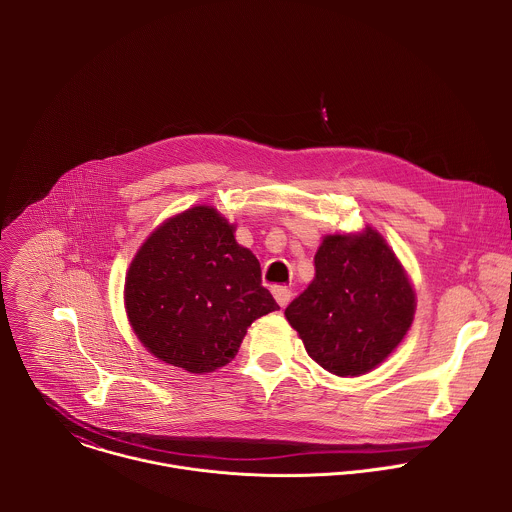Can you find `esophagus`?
<instances>
[{"label":"esophagus","instance_id":"obj_1","mask_svg":"<svg viewBox=\"0 0 512 512\" xmlns=\"http://www.w3.org/2000/svg\"><path fill=\"white\" fill-rule=\"evenodd\" d=\"M274 297H276V301L282 305V307H286L288 303H290V299H292V290H288L286 286H274Z\"/></svg>","mask_w":512,"mask_h":512}]
</instances>
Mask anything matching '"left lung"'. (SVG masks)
<instances>
[{"label":"left lung","instance_id":"1","mask_svg":"<svg viewBox=\"0 0 512 512\" xmlns=\"http://www.w3.org/2000/svg\"><path fill=\"white\" fill-rule=\"evenodd\" d=\"M414 290L384 238L325 236L315 278L286 307L307 355L337 376H359L380 365L414 319Z\"/></svg>","mask_w":512,"mask_h":512}]
</instances>
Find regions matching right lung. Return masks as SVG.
<instances>
[{
  "label": "right lung",
  "instance_id": "right-lung-1",
  "mask_svg": "<svg viewBox=\"0 0 512 512\" xmlns=\"http://www.w3.org/2000/svg\"><path fill=\"white\" fill-rule=\"evenodd\" d=\"M124 295L147 351L195 374L234 359L252 321L280 309L256 256L211 207H193L147 238Z\"/></svg>",
  "mask_w": 512,
  "mask_h": 512
}]
</instances>
